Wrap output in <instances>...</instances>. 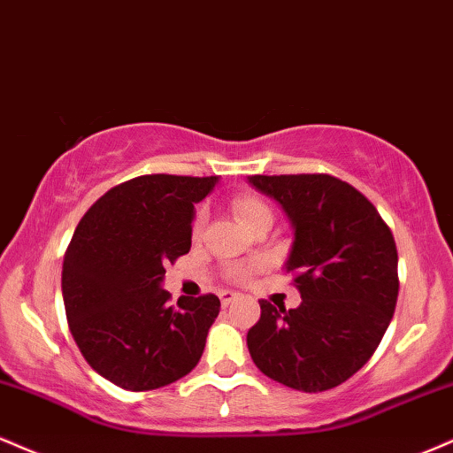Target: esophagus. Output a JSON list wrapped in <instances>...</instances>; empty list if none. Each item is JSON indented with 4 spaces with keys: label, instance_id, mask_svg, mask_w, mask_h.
I'll return each instance as SVG.
<instances>
[{
    "label": "esophagus",
    "instance_id": "esophagus-1",
    "mask_svg": "<svg viewBox=\"0 0 453 453\" xmlns=\"http://www.w3.org/2000/svg\"><path fill=\"white\" fill-rule=\"evenodd\" d=\"M237 292H231V290H225V292H220V303L225 307H228L231 305V303H235L237 301Z\"/></svg>",
    "mask_w": 453,
    "mask_h": 453
}]
</instances>
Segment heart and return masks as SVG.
I'll use <instances>...</instances> for the list:
<instances>
[{
	"label": "heart",
	"instance_id": "b5f03b06",
	"mask_svg": "<svg viewBox=\"0 0 453 453\" xmlns=\"http://www.w3.org/2000/svg\"><path fill=\"white\" fill-rule=\"evenodd\" d=\"M231 205H233V211H235V216L239 218V222H242L243 226L252 225V222L258 220V218H265V216L273 218V211H271V207L265 203L263 199H258V196H254V195H237L235 199H233ZM203 222H205V211L199 210L195 214L193 231L199 233L201 228H203ZM250 271H252V269L235 267V269L228 271V275H231L233 280H243V278H248Z\"/></svg>",
	"mask_w": 453,
	"mask_h": 453
}]
</instances>
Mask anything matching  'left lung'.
I'll return each instance as SVG.
<instances>
[{
  "instance_id": "8db88e82",
  "label": "left lung",
  "mask_w": 453,
  "mask_h": 453,
  "mask_svg": "<svg viewBox=\"0 0 453 453\" xmlns=\"http://www.w3.org/2000/svg\"><path fill=\"white\" fill-rule=\"evenodd\" d=\"M295 228L286 273L301 305L260 303L248 331L254 365L303 392L343 384L384 337L396 307L398 254L390 226L352 184L328 173L250 175Z\"/></svg>"
}]
</instances>
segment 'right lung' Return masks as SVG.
Here are the masks:
<instances>
[{
    "instance_id": "right-lung-1",
    "label": "right lung",
    "mask_w": 453,
    "mask_h": 453,
    "mask_svg": "<svg viewBox=\"0 0 453 453\" xmlns=\"http://www.w3.org/2000/svg\"><path fill=\"white\" fill-rule=\"evenodd\" d=\"M216 182L140 175L110 188L78 222L63 258L65 316L84 360L111 384L157 390L199 363L220 299L169 305L161 284L165 265L188 254L195 203Z\"/></svg>"
}]
</instances>
